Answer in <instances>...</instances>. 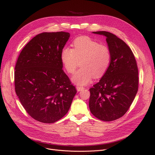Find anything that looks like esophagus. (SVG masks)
Returning a JSON list of instances; mask_svg holds the SVG:
<instances>
[{
    "mask_svg": "<svg viewBox=\"0 0 155 155\" xmlns=\"http://www.w3.org/2000/svg\"><path fill=\"white\" fill-rule=\"evenodd\" d=\"M76 88H77V91H78V92L82 91V90H84V88L83 87H79V86H77Z\"/></svg>",
    "mask_w": 155,
    "mask_h": 155,
    "instance_id": "34e87169",
    "label": "esophagus"
}]
</instances>
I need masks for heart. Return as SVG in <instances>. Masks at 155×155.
<instances>
[{"label":"heart","instance_id":"1","mask_svg":"<svg viewBox=\"0 0 155 155\" xmlns=\"http://www.w3.org/2000/svg\"><path fill=\"white\" fill-rule=\"evenodd\" d=\"M73 49L64 47L61 53V60L68 73H73L78 65L80 68L72 77V81L78 85L88 84L93 77L99 78L107 70L111 60L108 46L88 36L77 38L73 43Z\"/></svg>","mask_w":155,"mask_h":155}]
</instances>
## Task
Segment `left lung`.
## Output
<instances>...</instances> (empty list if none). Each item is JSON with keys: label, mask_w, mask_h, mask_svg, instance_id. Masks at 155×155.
Here are the masks:
<instances>
[{"label": "left lung", "mask_w": 155, "mask_h": 155, "mask_svg": "<svg viewBox=\"0 0 155 155\" xmlns=\"http://www.w3.org/2000/svg\"><path fill=\"white\" fill-rule=\"evenodd\" d=\"M93 33L106 37L111 60L99 82L89 89V108L97 119L114 120L125 114L137 94L139 82L137 63L131 48L116 35L107 31Z\"/></svg>", "instance_id": "obj_1"}]
</instances>
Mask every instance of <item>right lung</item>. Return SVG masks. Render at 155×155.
I'll return each instance as SVG.
<instances>
[{
  "instance_id": "obj_1",
  "label": "right lung",
  "mask_w": 155,
  "mask_h": 155,
  "mask_svg": "<svg viewBox=\"0 0 155 155\" xmlns=\"http://www.w3.org/2000/svg\"><path fill=\"white\" fill-rule=\"evenodd\" d=\"M69 38L63 31L40 33L24 46L16 62L15 93L28 114L41 123L61 119L77 93L61 60Z\"/></svg>"
}]
</instances>
